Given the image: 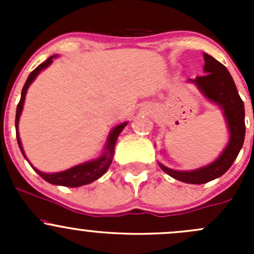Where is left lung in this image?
<instances>
[{"label":"left lung","instance_id":"1","mask_svg":"<svg viewBox=\"0 0 254 254\" xmlns=\"http://www.w3.org/2000/svg\"><path fill=\"white\" fill-rule=\"evenodd\" d=\"M204 60H205L204 71L206 75L198 76L193 82L196 83V86L210 101L217 103L224 109L225 118L230 129V142L216 161L200 170L181 172L158 163L163 172L178 181L190 184H203L224 175L231 167L240 153L246 134L245 104L238 94L236 84L231 75L227 68L221 63L215 60L212 56L204 54Z\"/></svg>","mask_w":254,"mask_h":254}]
</instances>
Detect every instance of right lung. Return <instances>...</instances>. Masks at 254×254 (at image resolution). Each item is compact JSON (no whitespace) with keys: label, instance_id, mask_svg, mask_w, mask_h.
Listing matches in <instances>:
<instances>
[{"label":"right lung","instance_id":"obj_1","mask_svg":"<svg viewBox=\"0 0 254 254\" xmlns=\"http://www.w3.org/2000/svg\"><path fill=\"white\" fill-rule=\"evenodd\" d=\"M55 58V55L50 56L48 60H45L44 63L40 64L35 70H33L30 72V75L28 76L27 81H25L24 86H23L22 89V96H20V101L17 106V113H16V135H17V141L18 145H19L20 151H22L23 156H24V152H23V148H22V143H20V139H19V135H18V122H19V115L22 113L23 109V104H24V98H25V93H27V89L29 87V84L34 81V78L37 77L38 73L40 72L42 70H44L47 66L50 65L53 63V59ZM127 123H123V124L118 125L117 127L113 129V131L109 135V139H108V143H107V147L106 151H104L103 156L99 157L98 160H94L91 161V162H87V163H82V165L76 166V167L70 168L67 171H64V172H59V173H43L40 171H37V173L42 177L43 179L49 182L51 184H56V186H64V187H81L84 186V184H88L92 183L93 181L98 179L99 177H102L106 173V171L108 170L109 166H111L112 160H113V156H114V147H115V142H117L118 136L119 134L122 132V130L124 129ZM25 157V156H24Z\"/></svg>","mask_w":254,"mask_h":254}]
</instances>
